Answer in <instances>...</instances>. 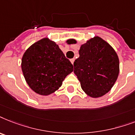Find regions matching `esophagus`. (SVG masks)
I'll use <instances>...</instances> for the list:
<instances>
[{"mask_svg":"<svg viewBox=\"0 0 135 135\" xmlns=\"http://www.w3.org/2000/svg\"><path fill=\"white\" fill-rule=\"evenodd\" d=\"M70 62H71V63H72V64H74V59H70Z\"/></svg>","mask_w":135,"mask_h":135,"instance_id":"34e87169","label":"esophagus"}]
</instances>
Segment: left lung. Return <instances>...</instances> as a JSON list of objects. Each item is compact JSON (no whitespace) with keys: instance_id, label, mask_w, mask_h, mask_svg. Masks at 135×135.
<instances>
[{"instance_id":"8db88e82","label":"left lung","mask_w":135,"mask_h":135,"mask_svg":"<svg viewBox=\"0 0 135 135\" xmlns=\"http://www.w3.org/2000/svg\"><path fill=\"white\" fill-rule=\"evenodd\" d=\"M79 57L74 62V73L82 90L91 98L109 91L119 74V59L113 47L98 36L81 46Z\"/></svg>"}]
</instances>
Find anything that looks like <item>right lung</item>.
Segmentation results:
<instances>
[{
    "instance_id": "right-lung-1",
    "label": "right lung",
    "mask_w": 135,
    "mask_h": 135,
    "mask_svg": "<svg viewBox=\"0 0 135 135\" xmlns=\"http://www.w3.org/2000/svg\"><path fill=\"white\" fill-rule=\"evenodd\" d=\"M21 70L29 87L41 95H49L61 86L73 65L55 42L45 37L23 54Z\"/></svg>"
}]
</instances>
